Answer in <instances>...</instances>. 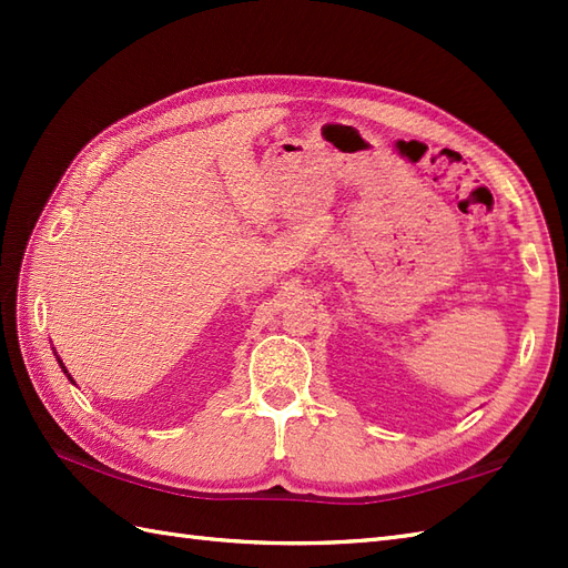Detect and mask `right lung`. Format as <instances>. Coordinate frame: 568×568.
I'll list each match as a JSON object with an SVG mask.
<instances>
[{"instance_id":"obj_1","label":"right lung","mask_w":568,"mask_h":568,"mask_svg":"<svg viewBox=\"0 0 568 568\" xmlns=\"http://www.w3.org/2000/svg\"><path fill=\"white\" fill-rule=\"evenodd\" d=\"M63 371H65V366H63ZM65 373H68V371H65Z\"/></svg>"}]
</instances>
